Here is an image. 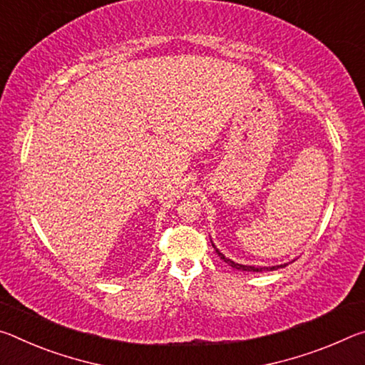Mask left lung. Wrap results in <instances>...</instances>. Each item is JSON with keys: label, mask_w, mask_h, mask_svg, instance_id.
I'll return each mask as SVG.
<instances>
[{"label": "left lung", "mask_w": 365, "mask_h": 365, "mask_svg": "<svg viewBox=\"0 0 365 365\" xmlns=\"http://www.w3.org/2000/svg\"><path fill=\"white\" fill-rule=\"evenodd\" d=\"M213 246V244H212ZM213 249L217 250V254L220 255V259H223L226 264H228L230 267H232V268H236V270H242V272H264V270H268V267H249V265H241V264H236V262H232V260H230V259H226V257L220 252V250L213 246ZM279 267H283V265H279ZM278 267H270V270H277Z\"/></svg>", "instance_id": "obj_1"}]
</instances>
